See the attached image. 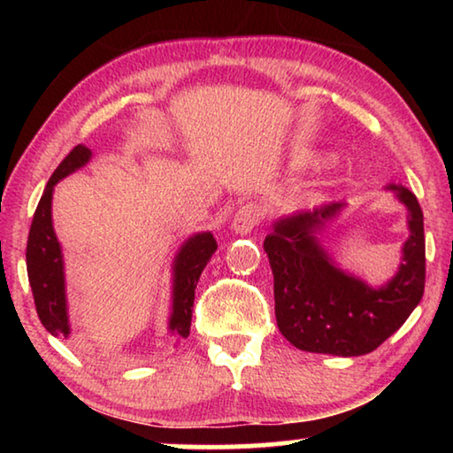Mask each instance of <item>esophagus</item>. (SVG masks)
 <instances>
[{"instance_id":"esophagus-1","label":"esophagus","mask_w":453,"mask_h":453,"mask_svg":"<svg viewBox=\"0 0 453 453\" xmlns=\"http://www.w3.org/2000/svg\"><path fill=\"white\" fill-rule=\"evenodd\" d=\"M259 219H262V210H259V205L245 203L234 216L232 229L240 235H248L251 229L259 224Z\"/></svg>"}]
</instances>
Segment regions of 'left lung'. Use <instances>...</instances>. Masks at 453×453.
I'll return each instance as SVG.
<instances>
[{
    "label": "left lung",
    "instance_id": "obj_1",
    "mask_svg": "<svg viewBox=\"0 0 453 453\" xmlns=\"http://www.w3.org/2000/svg\"><path fill=\"white\" fill-rule=\"evenodd\" d=\"M388 191L408 210L410 237L392 280L373 288L343 272L319 235L340 216L342 202L278 219L264 250L273 273L275 319L283 337L311 354L356 357L380 348L418 308L426 286L424 213L408 188Z\"/></svg>",
    "mask_w": 453,
    "mask_h": 453
}]
</instances>
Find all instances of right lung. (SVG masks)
Returning a JSON list of instances; mask_svg holds the SVG:
<instances>
[{"instance_id": "add662e5", "label": "right lung", "mask_w": 453, "mask_h": 453, "mask_svg": "<svg viewBox=\"0 0 453 453\" xmlns=\"http://www.w3.org/2000/svg\"><path fill=\"white\" fill-rule=\"evenodd\" d=\"M91 159V150L86 145L73 148L67 157L51 173L43 196L37 203L34 213L32 227H29L26 264L29 286L34 291V302L37 316H40L43 327L56 337H70V316H67V297H65V272H64V254L58 235L53 232L51 221V197L53 188L59 180L78 172ZM218 250L216 237L211 232H199L188 237L181 243L178 254L173 257L172 275V313H170V334L175 340H183L189 335L191 310H194L196 286L202 275L203 267L208 265L213 251Z\"/></svg>"}]
</instances>
